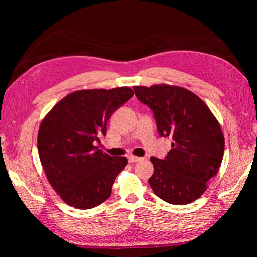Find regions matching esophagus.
I'll use <instances>...</instances> for the list:
<instances>
[{
  "label": "esophagus",
  "mask_w": 257,
  "mask_h": 257,
  "mask_svg": "<svg viewBox=\"0 0 257 257\" xmlns=\"http://www.w3.org/2000/svg\"><path fill=\"white\" fill-rule=\"evenodd\" d=\"M128 160L130 163H135V162H138V161H141L142 158H138V156H134V155H129Z\"/></svg>",
  "instance_id": "1"
}]
</instances>
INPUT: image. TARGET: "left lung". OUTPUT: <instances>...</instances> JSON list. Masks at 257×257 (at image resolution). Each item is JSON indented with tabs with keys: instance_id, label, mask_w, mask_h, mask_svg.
Here are the masks:
<instances>
[{
	"instance_id": "1",
	"label": "left lung",
	"mask_w": 257,
	"mask_h": 257,
	"mask_svg": "<svg viewBox=\"0 0 257 257\" xmlns=\"http://www.w3.org/2000/svg\"><path fill=\"white\" fill-rule=\"evenodd\" d=\"M134 92L154 114L160 136L172 139L164 159L152 156L149 179L156 196L173 205L196 201L223 159L220 124L201 98L178 86H135Z\"/></svg>"
}]
</instances>
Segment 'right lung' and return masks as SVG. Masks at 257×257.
<instances>
[{
	"instance_id": "add662e5",
	"label": "right lung",
	"mask_w": 257,
	"mask_h": 257,
	"mask_svg": "<svg viewBox=\"0 0 257 257\" xmlns=\"http://www.w3.org/2000/svg\"><path fill=\"white\" fill-rule=\"evenodd\" d=\"M129 87L77 90L61 99L42 121L37 149L47 180L68 205L88 210L111 196L128 163L95 146L108 119L132 98Z\"/></svg>"
}]
</instances>
